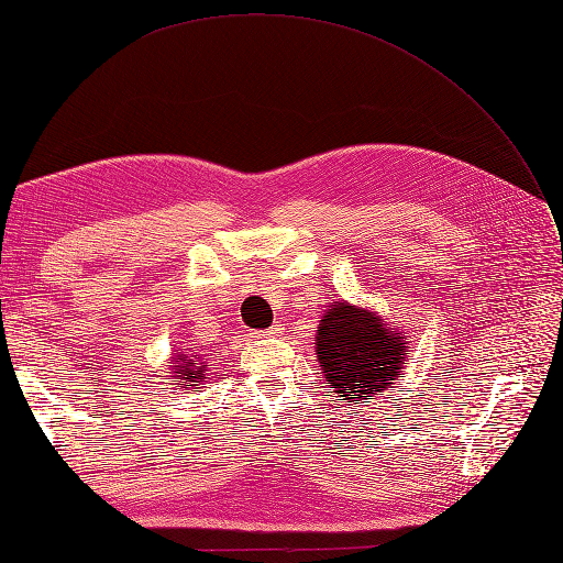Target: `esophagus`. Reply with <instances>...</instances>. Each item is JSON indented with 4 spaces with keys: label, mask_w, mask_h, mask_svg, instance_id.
<instances>
[{
    "label": "esophagus",
    "mask_w": 563,
    "mask_h": 563,
    "mask_svg": "<svg viewBox=\"0 0 563 563\" xmlns=\"http://www.w3.org/2000/svg\"><path fill=\"white\" fill-rule=\"evenodd\" d=\"M279 334H282V327H279V324H274V327L265 329V332H255L257 339H269V336H279Z\"/></svg>",
    "instance_id": "34e87169"
}]
</instances>
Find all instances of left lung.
I'll return each mask as SVG.
<instances>
[{
	"instance_id": "8db88e82",
	"label": "left lung",
	"mask_w": 563,
	"mask_h": 563,
	"mask_svg": "<svg viewBox=\"0 0 563 563\" xmlns=\"http://www.w3.org/2000/svg\"><path fill=\"white\" fill-rule=\"evenodd\" d=\"M314 349L327 387L351 406L367 404L369 396L394 385L404 373L408 344L404 332L387 327L377 312L344 300L324 312Z\"/></svg>"
}]
</instances>
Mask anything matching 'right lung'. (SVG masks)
<instances>
[{"label": "right lung", "instance_id": "right-lung-1", "mask_svg": "<svg viewBox=\"0 0 563 563\" xmlns=\"http://www.w3.org/2000/svg\"><path fill=\"white\" fill-rule=\"evenodd\" d=\"M172 379L184 389H200L205 382V365L196 361V355L178 353L172 365Z\"/></svg>", "mask_w": 563, "mask_h": 563}]
</instances>
